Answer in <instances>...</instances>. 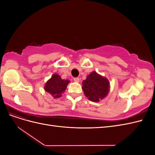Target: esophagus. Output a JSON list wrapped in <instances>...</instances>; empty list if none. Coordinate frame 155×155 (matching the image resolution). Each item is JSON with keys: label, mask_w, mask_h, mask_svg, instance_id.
<instances>
[{"label": "esophagus", "mask_w": 155, "mask_h": 155, "mask_svg": "<svg viewBox=\"0 0 155 155\" xmlns=\"http://www.w3.org/2000/svg\"><path fill=\"white\" fill-rule=\"evenodd\" d=\"M74 81L75 82H76V83H79V81H80V79H79V78H75L74 79Z\"/></svg>", "instance_id": "obj_1"}]
</instances>
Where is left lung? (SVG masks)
I'll return each mask as SVG.
<instances>
[{"label":"left lung","instance_id":"1","mask_svg":"<svg viewBox=\"0 0 155 155\" xmlns=\"http://www.w3.org/2000/svg\"><path fill=\"white\" fill-rule=\"evenodd\" d=\"M84 94L93 102H99L108 95L110 91V82L107 78L96 71L88 75L82 83Z\"/></svg>","mask_w":155,"mask_h":155}]
</instances>
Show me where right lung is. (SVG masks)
I'll use <instances>...</instances> for the list:
<instances>
[{
	"label": "right lung",
	"mask_w": 155,
	"mask_h": 155,
	"mask_svg": "<svg viewBox=\"0 0 155 155\" xmlns=\"http://www.w3.org/2000/svg\"><path fill=\"white\" fill-rule=\"evenodd\" d=\"M69 83L68 79H63L59 74H54L45 83L44 89L54 98H59L61 97Z\"/></svg>",
	"instance_id": "1"
}]
</instances>
